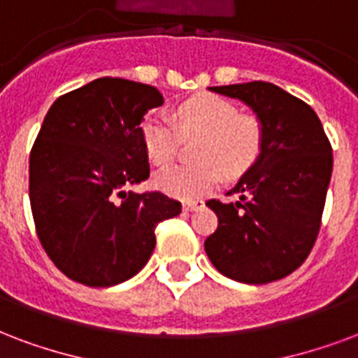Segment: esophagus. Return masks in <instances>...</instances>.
Wrapping results in <instances>:
<instances>
[{
	"mask_svg": "<svg viewBox=\"0 0 358 358\" xmlns=\"http://www.w3.org/2000/svg\"><path fill=\"white\" fill-rule=\"evenodd\" d=\"M203 208V201L201 200H190L182 203V209L185 211H198V209Z\"/></svg>",
	"mask_w": 358,
	"mask_h": 358,
	"instance_id": "34e87169",
	"label": "esophagus"
}]
</instances>
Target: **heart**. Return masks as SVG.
Here are the masks:
<instances>
[{
  "mask_svg": "<svg viewBox=\"0 0 358 358\" xmlns=\"http://www.w3.org/2000/svg\"><path fill=\"white\" fill-rule=\"evenodd\" d=\"M176 120L150 113L141 124V139L150 162L166 166L176 158L182 139H198L190 166L160 169L152 182L166 194L194 200L208 194L222 179L240 177L257 164L264 149L260 118L241 115L230 99L217 94H196L176 109Z\"/></svg>",
  "mask_w": 358,
  "mask_h": 358,
  "instance_id": "b5f03b06",
  "label": "heart"
}]
</instances>
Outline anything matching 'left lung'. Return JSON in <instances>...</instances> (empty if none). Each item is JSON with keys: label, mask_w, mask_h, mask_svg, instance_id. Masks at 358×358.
Here are the masks:
<instances>
[{"label": "left lung", "mask_w": 358, "mask_h": 358, "mask_svg": "<svg viewBox=\"0 0 358 358\" xmlns=\"http://www.w3.org/2000/svg\"><path fill=\"white\" fill-rule=\"evenodd\" d=\"M245 101L264 126V149L230 194L209 200L219 224L206 252L217 270L241 283L287 278L315 245L332 176V147L306 101L264 80L213 87Z\"/></svg>", "instance_id": "8db88e82"}]
</instances>
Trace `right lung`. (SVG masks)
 Returning a JSON list of instances; mask_svg holds the SVG:
<instances>
[{"instance_id": "obj_1", "label": "right lung", "mask_w": 358, "mask_h": 358, "mask_svg": "<svg viewBox=\"0 0 358 358\" xmlns=\"http://www.w3.org/2000/svg\"><path fill=\"white\" fill-rule=\"evenodd\" d=\"M155 87L101 77L56 99L29 152V203L43 249L87 287L134 278L157 245L158 222L181 201L128 190L149 179L141 120L162 106Z\"/></svg>"}]
</instances>
